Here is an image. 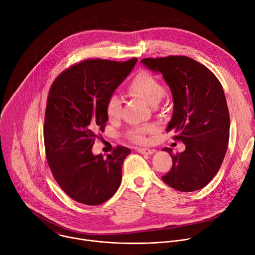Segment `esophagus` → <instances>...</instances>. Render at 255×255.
Returning a JSON list of instances; mask_svg holds the SVG:
<instances>
[{"label": "esophagus", "mask_w": 255, "mask_h": 255, "mask_svg": "<svg viewBox=\"0 0 255 255\" xmlns=\"http://www.w3.org/2000/svg\"><path fill=\"white\" fill-rule=\"evenodd\" d=\"M137 151L141 154H145V155H151L154 150H151V149H148V148H138Z\"/></svg>", "instance_id": "1"}]
</instances>
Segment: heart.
I'll list each match as a JSON object with an SVG mask.
<instances>
[{"label": "heart", "instance_id": "obj_1", "mask_svg": "<svg viewBox=\"0 0 255 255\" xmlns=\"http://www.w3.org/2000/svg\"><path fill=\"white\" fill-rule=\"evenodd\" d=\"M128 91L144 100L148 105L154 106L160 101L163 96V88L159 81L149 72L140 71L139 74L132 80L129 85ZM122 110V102L117 95H113L108 100L107 103V115L111 120H115L120 117ZM153 126H140L129 131L128 136L138 142L142 143L145 141V134L152 131Z\"/></svg>", "mask_w": 255, "mask_h": 255}]
</instances>
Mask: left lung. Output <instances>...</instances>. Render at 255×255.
<instances>
[{"label": "left lung", "instance_id": "8db88e82", "mask_svg": "<svg viewBox=\"0 0 255 255\" xmlns=\"http://www.w3.org/2000/svg\"><path fill=\"white\" fill-rule=\"evenodd\" d=\"M144 66L161 74L172 96L173 110L167 132L186 145L173 154L171 169L164 183L179 192H195L206 187L225 157L230 116L223 88L205 65L187 56L144 58Z\"/></svg>", "mask_w": 255, "mask_h": 255}]
</instances>
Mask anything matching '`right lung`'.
<instances>
[{
  "mask_svg": "<svg viewBox=\"0 0 255 255\" xmlns=\"http://www.w3.org/2000/svg\"><path fill=\"white\" fill-rule=\"evenodd\" d=\"M137 62L89 59L54 81L47 99L44 144L58 186L75 201L97 206L121 185L122 165L130 149L118 146L105 158L92 151L97 132L109 120L107 103Z\"/></svg>",
  "mask_w": 255,
  "mask_h": 255,
  "instance_id": "right-lung-1",
  "label": "right lung"
}]
</instances>
